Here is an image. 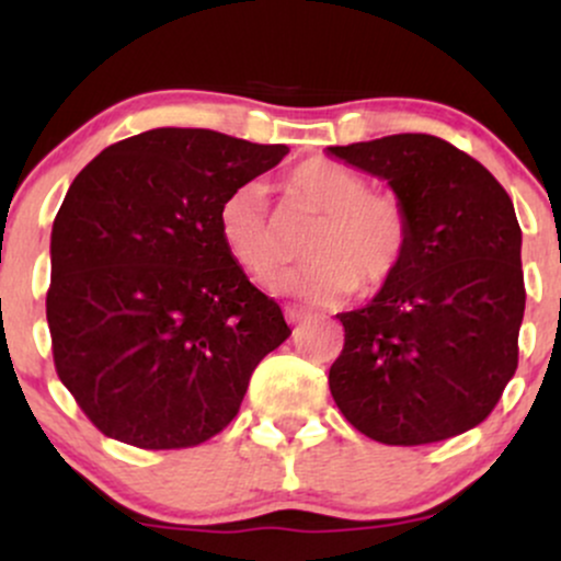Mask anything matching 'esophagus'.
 <instances>
[{"mask_svg":"<svg viewBox=\"0 0 561 561\" xmlns=\"http://www.w3.org/2000/svg\"><path fill=\"white\" fill-rule=\"evenodd\" d=\"M285 319L289 321V324H300V321L308 319V313L302 311V308H298V306H287L285 308Z\"/></svg>","mask_w":561,"mask_h":561,"instance_id":"34e87169","label":"esophagus"}]
</instances>
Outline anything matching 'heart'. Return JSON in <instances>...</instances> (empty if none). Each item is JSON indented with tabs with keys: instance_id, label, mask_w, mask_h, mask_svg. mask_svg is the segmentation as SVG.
<instances>
[{
	"instance_id": "1",
	"label": "heart",
	"mask_w": 561,
	"mask_h": 561,
	"mask_svg": "<svg viewBox=\"0 0 561 561\" xmlns=\"http://www.w3.org/2000/svg\"><path fill=\"white\" fill-rule=\"evenodd\" d=\"M279 192L289 210L317 216L302 240L308 263L282 279V293L332 306L353 289L375 295L401 272L414 224L396 192L371 190L364 173L330 158L293 165L282 173ZM218 237L229 259L263 287L285 268V240L261 184H242L224 197Z\"/></svg>"
}]
</instances>
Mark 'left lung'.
<instances>
[{
	"mask_svg": "<svg viewBox=\"0 0 561 561\" xmlns=\"http://www.w3.org/2000/svg\"><path fill=\"white\" fill-rule=\"evenodd\" d=\"M388 179L411 210V250L379 293L337 313V409L385 446H424L488 420L517 371L525 313L523 231L485 165L430 134L330 147Z\"/></svg>",
	"mask_w": 561,
	"mask_h": 561,
	"instance_id": "1",
	"label": "left lung"
}]
</instances>
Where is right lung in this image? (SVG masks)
Instances as JSON below:
<instances>
[{
  "instance_id": "1",
  "label": "right lung",
  "mask_w": 561,
  "mask_h": 561,
  "mask_svg": "<svg viewBox=\"0 0 561 561\" xmlns=\"http://www.w3.org/2000/svg\"><path fill=\"white\" fill-rule=\"evenodd\" d=\"M285 145L152 128L102 150L53 224L47 321L60 382L113 440L192 448L234 420L289 337L218 237V208Z\"/></svg>"
}]
</instances>
